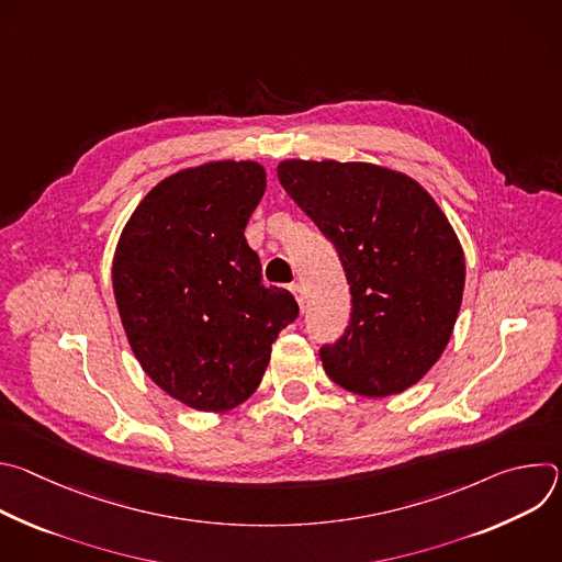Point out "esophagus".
Masks as SVG:
<instances>
[{"instance_id": "1", "label": "esophagus", "mask_w": 562, "mask_h": 562, "mask_svg": "<svg viewBox=\"0 0 562 562\" xmlns=\"http://www.w3.org/2000/svg\"><path fill=\"white\" fill-rule=\"evenodd\" d=\"M291 293H293V297H295V302L300 304V308H304V297H306V293H304V289L300 286V284H291Z\"/></svg>"}]
</instances>
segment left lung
<instances>
[{
	"label": "left lung",
	"mask_w": 562,
	"mask_h": 562,
	"mask_svg": "<svg viewBox=\"0 0 562 562\" xmlns=\"http://www.w3.org/2000/svg\"><path fill=\"white\" fill-rule=\"evenodd\" d=\"M278 178L338 251L351 325L319 349L342 389L386 397L420 382L449 345L464 291V254L429 191L386 167L284 159Z\"/></svg>",
	"instance_id": "8db88e82"
}]
</instances>
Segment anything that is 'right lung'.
Wrapping results in <instances>:
<instances>
[{
  "mask_svg": "<svg viewBox=\"0 0 562 562\" xmlns=\"http://www.w3.org/2000/svg\"><path fill=\"white\" fill-rule=\"evenodd\" d=\"M267 189L254 159H215L157 182L122 228L113 293L144 373L182 405L224 414L258 389L297 317L262 284L245 228Z\"/></svg>",
  "mask_w": 562,
  "mask_h": 562,
  "instance_id": "right-lung-1",
  "label": "right lung"
}]
</instances>
